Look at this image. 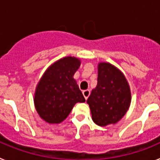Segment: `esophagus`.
I'll return each instance as SVG.
<instances>
[{
	"label": "esophagus",
	"mask_w": 160,
	"mask_h": 160,
	"mask_svg": "<svg viewBox=\"0 0 160 160\" xmlns=\"http://www.w3.org/2000/svg\"><path fill=\"white\" fill-rule=\"evenodd\" d=\"M82 94H83V96H84L85 99L87 100V98H88L89 95H90V90H83V91H82Z\"/></svg>",
	"instance_id": "34e87169"
}]
</instances>
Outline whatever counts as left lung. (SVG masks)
<instances>
[{
  "mask_svg": "<svg viewBox=\"0 0 160 160\" xmlns=\"http://www.w3.org/2000/svg\"><path fill=\"white\" fill-rule=\"evenodd\" d=\"M87 103L97 125L105 127L118 122L131 104V91L122 72L109 63H100L97 87L92 90Z\"/></svg>",
  "mask_w": 160,
  "mask_h": 160,
  "instance_id": "obj_1",
  "label": "left lung"
}]
</instances>
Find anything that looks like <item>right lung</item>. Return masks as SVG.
Returning <instances> with one entry per match:
<instances>
[{
  "mask_svg": "<svg viewBox=\"0 0 160 160\" xmlns=\"http://www.w3.org/2000/svg\"><path fill=\"white\" fill-rule=\"evenodd\" d=\"M79 66L78 59L66 57L53 63L42 76L37 87L34 103L46 122H62L76 103L86 101L73 78Z\"/></svg>",
  "mask_w": 160,
  "mask_h": 160,
  "instance_id": "obj_1",
  "label": "right lung"
}]
</instances>
